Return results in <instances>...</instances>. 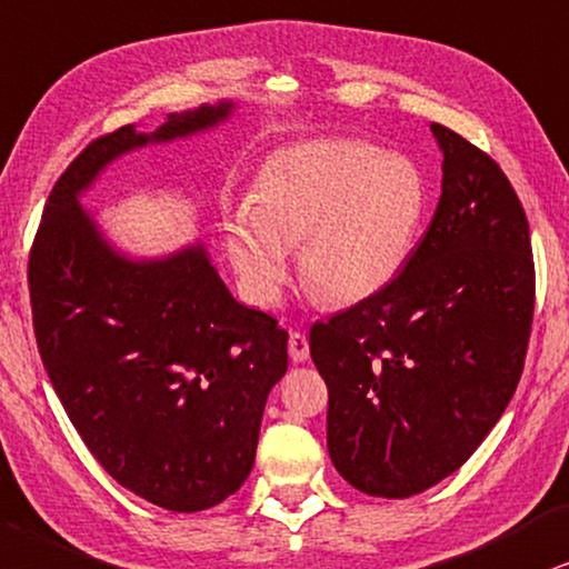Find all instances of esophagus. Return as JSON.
Returning <instances> with one entry per match:
<instances>
[{"label": "esophagus", "mask_w": 569, "mask_h": 569, "mask_svg": "<svg viewBox=\"0 0 569 569\" xmlns=\"http://www.w3.org/2000/svg\"><path fill=\"white\" fill-rule=\"evenodd\" d=\"M289 355H291L293 362H305V359L309 357V341H307V336L301 333V330H291Z\"/></svg>", "instance_id": "esophagus-1"}]
</instances>
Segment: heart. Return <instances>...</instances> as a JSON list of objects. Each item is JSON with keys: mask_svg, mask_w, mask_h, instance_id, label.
<instances>
[{"mask_svg": "<svg viewBox=\"0 0 569 569\" xmlns=\"http://www.w3.org/2000/svg\"><path fill=\"white\" fill-rule=\"evenodd\" d=\"M430 207L426 172L407 154L359 139L299 143L270 157L251 207L226 220V249L257 305H276L299 272L328 305L376 297L405 268Z\"/></svg>", "mask_w": 569, "mask_h": 569, "instance_id": "1", "label": "heart"}]
</instances>
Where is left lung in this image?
Instances as JSON below:
<instances>
[{"label": "left lung", "instance_id": "left-lung-1", "mask_svg": "<svg viewBox=\"0 0 569 569\" xmlns=\"http://www.w3.org/2000/svg\"><path fill=\"white\" fill-rule=\"evenodd\" d=\"M443 186L426 236L376 297L315 322L328 451L362 493L407 499L459 470L520 383L536 264L520 197L491 154L433 123Z\"/></svg>", "mask_w": 569, "mask_h": 569}]
</instances>
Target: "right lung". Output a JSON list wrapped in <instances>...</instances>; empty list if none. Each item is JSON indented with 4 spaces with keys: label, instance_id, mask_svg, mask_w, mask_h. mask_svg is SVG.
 <instances>
[{
    "label": "right lung",
    "instance_id": "right-lung-1",
    "mask_svg": "<svg viewBox=\"0 0 569 569\" xmlns=\"http://www.w3.org/2000/svg\"><path fill=\"white\" fill-rule=\"evenodd\" d=\"M228 112L220 102L152 136L126 126L93 139L57 178L28 254L36 343L64 412L120 486L170 512L210 509L247 480L289 333L239 305L201 247L157 262L114 254L78 193L128 149Z\"/></svg>",
    "mask_w": 569,
    "mask_h": 569
}]
</instances>
